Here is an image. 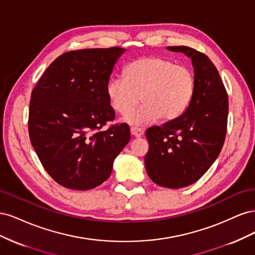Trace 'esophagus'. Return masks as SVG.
Wrapping results in <instances>:
<instances>
[{
    "instance_id": "34e87169",
    "label": "esophagus",
    "mask_w": 255,
    "mask_h": 255,
    "mask_svg": "<svg viewBox=\"0 0 255 255\" xmlns=\"http://www.w3.org/2000/svg\"><path fill=\"white\" fill-rule=\"evenodd\" d=\"M130 134L134 137H141L143 135V129L138 128H130Z\"/></svg>"
}]
</instances>
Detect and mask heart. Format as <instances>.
<instances>
[{
	"label": "heart",
	"mask_w": 255,
	"mask_h": 255,
	"mask_svg": "<svg viewBox=\"0 0 255 255\" xmlns=\"http://www.w3.org/2000/svg\"><path fill=\"white\" fill-rule=\"evenodd\" d=\"M126 78L115 76L107 83L106 94L113 109L127 115L140 100L142 104L126 121L132 126L173 120L186 111L195 92V76L188 68L174 61L145 56L128 64Z\"/></svg>",
	"instance_id": "b5f03b06"
}]
</instances>
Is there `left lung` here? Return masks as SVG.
I'll return each mask as SVG.
<instances>
[{
	"label": "left lung",
	"instance_id": "1",
	"mask_svg": "<svg viewBox=\"0 0 255 255\" xmlns=\"http://www.w3.org/2000/svg\"><path fill=\"white\" fill-rule=\"evenodd\" d=\"M167 50L191 59L195 92L180 117L146 129L144 166L154 183L176 189L197 182L218 157L227 133L229 100L218 70L205 54L184 45Z\"/></svg>",
	"mask_w": 255,
	"mask_h": 255
}]
</instances>
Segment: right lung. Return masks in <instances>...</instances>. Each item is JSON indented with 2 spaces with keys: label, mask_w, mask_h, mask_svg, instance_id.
Returning a JSON list of instances; mask_svg holds the SVG:
<instances>
[{
  "label": "right lung",
  "mask_w": 255,
  "mask_h": 255,
  "mask_svg": "<svg viewBox=\"0 0 255 255\" xmlns=\"http://www.w3.org/2000/svg\"><path fill=\"white\" fill-rule=\"evenodd\" d=\"M125 52L118 47L67 52L33 89L30 142L43 168L61 186L88 190L101 185L130 139L126 123L99 130L115 118L106 86Z\"/></svg>",
  "instance_id": "1"
}]
</instances>
